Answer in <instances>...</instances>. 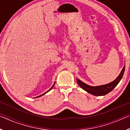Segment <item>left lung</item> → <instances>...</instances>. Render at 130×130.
I'll return each mask as SVG.
<instances>
[{
  "mask_svg": "<svg viewBox=\"0 0 130 130\" xmlns=\"http://www.w3.org/2000/svg\"><path fill=\"white\" fill-rule=\"evenodd\" d=\"M124 70L125 65L122 69V71H121L120 73L119 74V75L118 76V77L114 81H112V82L109 84H107L92 87L86 84L83 83V81L78 80V78H77V82L78 85L81 88L85 90V91L88 92V93L93 94L94 96H104L112 91L116 85L118 84V83L120 82L121 79L122 78V77L123 74H124Z\"/></svg>",
  "mask_w": 130,
  "mask_h": 130,
  "instance_id": "left-lung-1",
  "label": "left lung"
}]
</instances>
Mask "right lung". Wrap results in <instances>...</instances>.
Here are the masks:
<instances>
[{
    "label": "right lung",
    "instance_id": "1",
    "mask_svg": "<svg viewBox=\"0 0 130 130\" xmlns=\"http://www.w3.org/2000/svg\"><path fill=\"white\" fill-rule=\"evenodd\" d=\"M54 84H55V83L54 84H53V86L52 87V88H50L49 90V91H47V92H45V93H43L42 94H41V95L40 96H37V97H36V98H39V97H41V96H43V94H45V93H47V92H49V91H50V90H51L52 88H53V87H54Z\"/></svg>",
    "mask_w": 130,
    "mask_h": 130
}]
</instances>
